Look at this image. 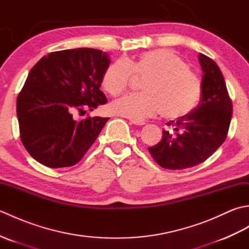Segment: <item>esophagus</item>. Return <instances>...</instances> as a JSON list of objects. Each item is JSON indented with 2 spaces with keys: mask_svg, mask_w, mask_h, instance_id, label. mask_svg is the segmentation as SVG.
<instances>
[{
  "mask_svg": "<svg viewBox=\"0 0 249 249\" xmlns=\"http://www.w3.org/2000/svg\"><path fill=\"white\" fill-rule=\"evenodd\" d=\"M130 123H131V124H134V125H137V126H143V125H145V122L135 121V120H131V121H130Z\"/></svg>",
  "mask_w": 249,
  "mask_h": 249,
  "instance_id": "obj_1",
  "label": "esophagus"
}]
</instances>
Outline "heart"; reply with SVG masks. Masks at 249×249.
<instances>
[{
	"label": "heart",
	"mask_w": 249,
	"mask_h": 249,
	"mask_svg": "<svg viewBox=\"0 0 249 249\" xmlns=\"http://www.w3.org/2000/svg\"><path fill=\"white\" fill-rule=\"evenodd\" d=\"M137 77L145 78L141 94H130L110 104L112 113L143 121L161 113L167 120L186 118L197 107L202 88L198 77L176 52L156 49L142 53L136 61L120 59L106 70L103 87L118 96Z\"/></svg>",
	"instance_id": "obj_1"
}]
</instances>
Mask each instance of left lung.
I'll return each mask as SVG.
<instances>
[{
	"label": "left lung",
	"instance_id": "8db88e82",
	"mask_svg": "<svg viewBox=\"0 0 249 249\" xmlns=\"http://www.w3.org/2000/svg\"><path fill=\"white\" fill-rule=\"evenodd\" d=\"M201 70V100L186 118L167 123L161 141L149 151L162 168L178 170L197 166L224 143L228 134L232 103L218 65L202 53L198 55Z\"/></svg>",
	"mask_w": 249,
	"mask_h": 249
}]
</instances>
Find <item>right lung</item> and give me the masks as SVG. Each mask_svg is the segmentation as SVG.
<instances>
[{
	"label": "right lung",
	"instance_id": "obj_1",
	"mask_svg": "<svg viewBox=\"0 0 249 249\" xmlns=\"http://www.w3.org/2000/svg\"><path fill=\"white\" fill-rule=\"evenodd\" d=\"M110 57L102 50L51 52L30 71L17 98L20 138L31 156L50 168L71 167L97 139L109 118L76 120L108 102L100 91Z\"/></svg>",
	"mask_w": 249,
	"mask_h": 249
}]
</instances>
